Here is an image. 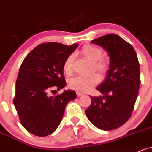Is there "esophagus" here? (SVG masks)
Segmentation results:
<instances>
[{"label": "esophagus", "mask_w": 152, "mask_h": 152, "mask_svg": "<svg viewBox=\"0 0 152 152\" xmlns=\"http://www.w3.org/2000/svg\"><path fill=\"white\" fill-rule=\"evenodd\" d=\"M77 96L78 97H80V96H83V94H82V93H79V92H77Z\"/></svg>", "instance_id": "obj_1"}]
</instances>
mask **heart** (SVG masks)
<instances>
[{
  "instance_id": "b5f03b06",
  "label": "heart",
  "mask_w": 152,
  "mask_h": 152,
  "mask_svg": "<svg viewBox=\"0 0 152 152\" xmlns=\"http://www.w3.org/2000/svg\"><path fill=\"white\" fill-rule=\"evenodd\" d=\"M80 53L92 61L94 69L101 75H104L108 72L109 59L107 56H102L103 50L100 48L92 45H85L81 49ZM73 60V55H69L64 61L63 70L68 76L72 74ZM99 80L100 79L97 75H93L89 77L77 76L69 80V87L78 92H88L98 84Z\"/></svg>"
}]
</instances>
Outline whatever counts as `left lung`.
<instances>
[{
	"label": "left lung",
	"mask_w": 152,
	"mask_h": 152,
	"mask_svg": "<svg viewBox=\"0 0 152 152\" xmlns=\"http://www.w3.org/2000/svg\"><path fill=\"white\" fill-rule=\"evenodd\" d=\"M109 56L107 77L96 89L104 96H92L86 110L90 122L103 130L120 128L131 116L138 95L141 80L138 57L130 43L116 34L92 40Z\"/></svg>",
	"instance_id": "left-lung-1"
}]
</instances>
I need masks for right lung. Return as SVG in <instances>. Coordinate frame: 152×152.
<instances>
[{
    "mask_svg": "<svg viewBox=\"0 0 152 152\" xmlns=\"http://www.w3.org/2000/svg\"><path fill=\"white\" fill-rule=\"evenodd\" d=\"M77 47L78 44H40L22 61L14 104L22 126L32 134L44 137L53 133L62 120L66 106L76 99L72 90L56 96H50L48 92L66 86L64 61Z\"/></svg>",
    "mask_w": 152,
    "mask_h": 152,
    "instance_id": "obj_1",
    "label": "right lung"
}]
</instances>
